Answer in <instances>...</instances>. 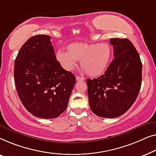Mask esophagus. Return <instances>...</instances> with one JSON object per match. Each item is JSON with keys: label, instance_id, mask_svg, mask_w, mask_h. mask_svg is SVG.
I'll list each match as a JSON object with an SVG mask.
<instances>
[{"label": "esophagus", "instance_id": "34e87169", "mask_svg": "<svg viewBox=\"0 0 156 156\" xmlns=\"http://www.w3.org/2000/svg\"><path fill=\"white\" fill-rule=\"evenodd\" d=\"M76 78L77 81H82V80H84V79H85L83 77H80V76H76Z\"/></svg>", "mask_w": 156, "mask_h": 156}]
</instances>
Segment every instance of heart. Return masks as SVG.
Returning a JSON list of instances; mask_svg holds the SVG:
<instances>
[{
  "mask_svg": "<svg viewBox=\"0 0 156 156\" xmlns=\"http://www.w3.org/2000/svg\"><path fill=\"white\" fill-rule=\"evenodd\" d=\"M113 50L107 43L73 42L66 47V51H58L56 59L67 71H71L80 60V65L92 77L104 73L110 63Z\"/></svg>",
  "mask_w": 156,
  "mask_h": 156,
  "instance_id": "heart-1",
  "label": "heart"
}]
</instances>
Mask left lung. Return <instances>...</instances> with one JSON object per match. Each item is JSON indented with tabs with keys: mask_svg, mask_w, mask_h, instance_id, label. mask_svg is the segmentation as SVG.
Here are the masks:
<instances>
[{
	"mask_svg": "<svg viewBox=\"0 0 156 156\" xmlns=\"http://www.w3.org/2000/svg\"><path fill=\"white\" fill-rule=\"evenodd\" d=\"M115 58L105 74L86 80L90 107L98 117L115 118L126 112L136 100L141 86L142 63L128 39L113 38Z\"/></svg>",
	"mask_w": 156,
	"mask_h": 156,
	"instance_id": "left-lung-1",
	"label": "left lung"
}]
</instances>
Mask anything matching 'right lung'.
<instances>
[{
  "label": "right lung",
  "mask_w": 156,
  "mask_h": 156,
  "mask_svg": "<svg viewBox=\"0 0 156 156\" xmlns=\"http://www.w3.org/2000/svg\"><path fill=\"white\" fill-rule=\"evenodd\" d=\"M51 37L35 35L20 48L15 61L14 78L20 100L41 119H53L66 110L76 83L71 72L56 60Z\"/></svg>",
  "instance_id": "add662e5"
}]
</instances>
